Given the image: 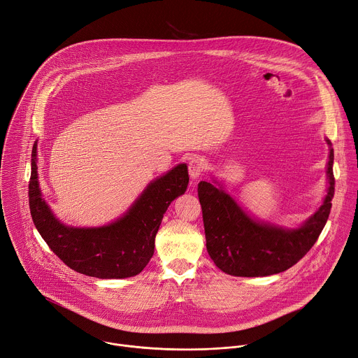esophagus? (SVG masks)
Returning <instances> with one entry per match:
<instances>
[{
  "instance_id": "34e87169",
  "label": "esophagus",
  "mask_w": 358,
  "mask_h": 358,
  "mask_svg": "<svg viewBox=\"0 0 358 358\" xmlns=\"http://www.w3.org/2000/svg\"><path fill=\"white\" fill-rule=\"evenodd\" d=\"M206 162H203V159L201 157H192L188 163V173H189V177L191 178H198L199 176H202L203 170H206Z\"/></svg>"
}]
</instances>
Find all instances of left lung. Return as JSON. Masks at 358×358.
<instances>
[{
  "label": "left lung",
  "instance_id": "1",
  "mask_svg": "<svg viewBox=\"0 0 358 358\" xmlns=\"http://www.w3.org/2000/svg\"><path fill=\"white\" fill-rule=\"evenodd\" d=\"M330 144V141H329ZM334 152L330 150L329 189L319 211L297 229H283L249 218L238 203L211 182L198 184L207 250L214 264L232 276L258 278L296 265L320 236L334 196Z\"/></svg>",
  "mask_w": 358,
  "mask_h": 358
}]
</instances>
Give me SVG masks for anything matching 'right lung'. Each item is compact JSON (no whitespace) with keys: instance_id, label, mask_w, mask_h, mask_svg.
Returning a JSON list of instances; mask_svg holds the SVG:
<instances>
[{"instance_id":"right-lung-1","label":"right lung","mask_w":358,"mask_h":358,"mask_svg":"<svg viewBox=\"0 0 358 358\" xmlns=\"http://www.w3.org/2000/svg\"><path fill=\"white\" fill-rule=\"evenodd\" d=\"M36 144L32 148L28 185L32 221L57 257L71 269L100 279H123L140 273L155 253V238L171 201L184 194L188 170L180 164L148 184L129 213L100 228H68L41 196L36 173Z\"/></svg>"}]
</instances>
